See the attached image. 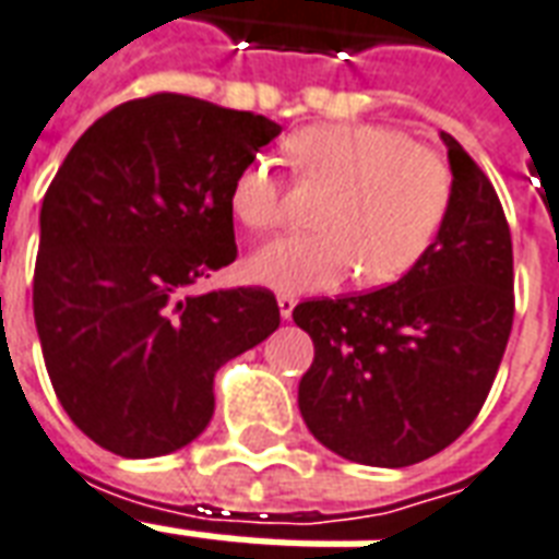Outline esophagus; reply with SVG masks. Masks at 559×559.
<instances>
[{
    "label": "esophagus",
    "mask_w": 559,
    "mask_h": 559,
    "mask_svg": "<svg viewBox=\"0 0 559 559\" xmlns=\"http://www.w3.org/2000/svg\"><path fill=\"white\" fill-rule=\"evenodd\" d=\"M278 310H281V319L293 317V310H296V298H293V296H278Z\"/></svg>",
    "instance_id": "esophagus-1"
}]
</instances>
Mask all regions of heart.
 I'll list each match as a JSON object with an SVG mask.
<instances>
[{
	"mask_svg": "<svg viewBox=\"0 0 559 559\" xmlns=\"http://www.w3.org/2000/svg\"><path fill=\"white\" fill-rule=\"evenodd\" d=\"M301 178L334 185L319 234H281L246 258V275L266 289L298 296L340 287L357 270L364 284H395L431 251L449 216L454 178L437 152L407 131L381 122H319L289 138ZM278 173L266 157L237 169L228 193L231 216L251 231L281 213Z\"/></svg>",
	"mask_w": 559,
	"mask_h": 559,
	"instance_id": "1",
	"label": "heart"
}]
</instances>
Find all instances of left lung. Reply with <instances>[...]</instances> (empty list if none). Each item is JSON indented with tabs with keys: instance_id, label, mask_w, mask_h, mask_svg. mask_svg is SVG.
Here are the masks:
<instances>
[{
	"instance_id": "left-lung-1",
	"label": "left lung",
	"mask_w": 559,
	"mask_h": 559,
	"mask_svg": "<svg viewBox=\"0 0 559 559\" xmlns=\"http://www.w3.org/2000/svg\"><path fill=\"white\" fill-rule=\"evenodd\" d=\"M454 193L425 261L364 296L313 298L293 319L313 340L298 411L325 449L364 466L433 457L475 421L513 328V242L489 178L457 140Z\"/></svg>"
}]
</instances>
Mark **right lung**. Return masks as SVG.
Here are the masks:
<instances>
[{
	"instance_id": "right-lung-1",
	"label": "right lung",
	"mask_w": 559,
	"mask_h": 559,
	"mask_svg": "<svg viewBox=\"0 0 559 559\" xmlns=\"http://www.w3.org/2000/svg\"><path fill=\"white\" fill-rule=\"evenodd\" d=\"M278 122L155 93L108 110L43 195L34 325L55 395L119 457L185 449L213 374L278 328L270 289L193 296L237 258L231 181Z\"/></svg>"
}]
</instances>
